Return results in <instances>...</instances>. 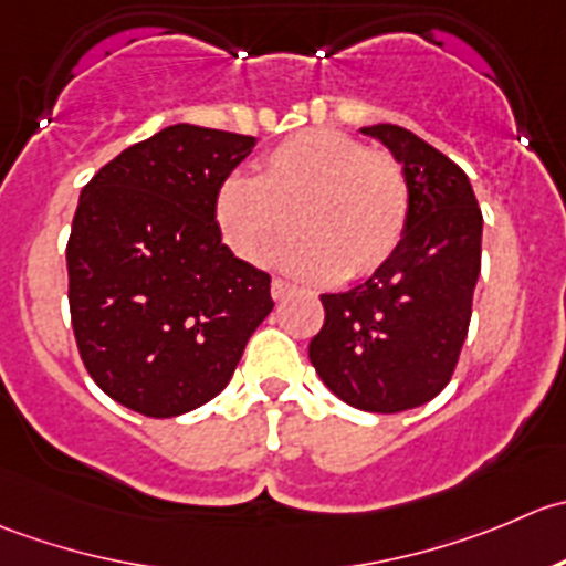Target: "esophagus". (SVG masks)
<instances>
[{"label": "esophagus", "instance_id": "34e87169", "mask_svg": "<svg viewBox=\"0 0 566 566\" xmlns=\"http://www.w3.org/2000/svg\"><path fill=\"white\" fill-rule=\"evenodd\" d=\"M291 291H294V285H291L289 281H283V277H275V281H272V296H275L277 302L285 300Z\"/></svg>", "mask_w": 566, "mask_h": 566}]
</instances>
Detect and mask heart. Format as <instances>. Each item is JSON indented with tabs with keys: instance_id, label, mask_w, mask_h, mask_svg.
I'll return each mask as SVG.
<instances>
[{
	"instance_id": "1",
	"label": "heart",
	"mask_w": 566,
	"mask_h": 566,
	"mask_svg": "<svg viewBox=\"0 0 566 566\" xmlns=\"http://www.w3.org/2000/svg\"><path fill=\"white\" fill-rule=\"evenodd\" d=\"M296 231L283 266L305 281L366 277L396 253L410 220L405 167L382 148L311 128L261 156L255 178L217 189L214 222L242 261L264 266Z\"/></svg>"
}]
</instances>
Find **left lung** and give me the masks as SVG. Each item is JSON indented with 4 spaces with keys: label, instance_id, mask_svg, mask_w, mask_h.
<instances>
[{
    "label": "left lung",
    "instance_id": "obj_1",
    "mask_svg": "<svg viewBox=\"0 0 566 566\" xmlns=\"http://www.w3.org/2000/svg\"><path fill=\"white\" fill-rule=\"evenodd\" d=\"M405 165L410 220L396 253L355 289L322 294L307 355L322 382L366 412H401L451 382L481 272V209L465 172L394 123L366 126Z\"/></svg>",
    "mask_w": 566,
    "mask_h": 566
}]
</instances>
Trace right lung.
I'll list each match as a JSON object with an SVG mask.
<instances>
[{
  "label": "right lung",
  "mask_w": 566,
  "mask_h": 566,
  "mask_svg": "<svg viewBox=\"0 0 566 566\" xmlns=\"http://www.w3.org/2000/svg\"><path fill=\"white\" fill-rule=\"evenodd\" d=\"M255 137L161 128L82 189L71 226L69 305L93 382L148 418L214 399L275 307L272 277L222 244L214 198Z\"/></svg>",
  "instance_id": "add662e5"
}]
</instances>
